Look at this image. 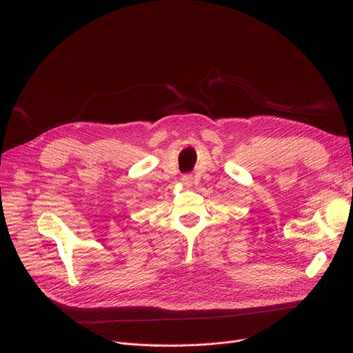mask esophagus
Here are the masks:
<instances>
[{"label":"esophagus","instance_id":"esophagus-1","mask_svg":"<svg viewBox=\"0 0 353 353\" xmlns=\"http://www.w3.org/2000/svg\"><path fill=\"white\" fill-rule=\"evenodd\" d=\"M181 183L184 184V186H188V188H190L192 184H193V177L190 176V174H186V176H183L181 177Z\"/></svg>","mask_w":353,"mask_h":353}]
</instances>
